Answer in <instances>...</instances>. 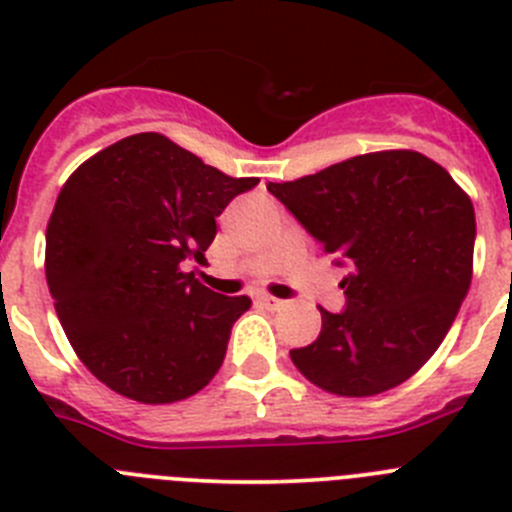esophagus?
<instances>
[{
	"instance_id": "obj_1",
	"label": "esophagus",
	"mask_w": 512,
	"mask_h": 512,
	"mask_svg": "<svg viewBox=\"0 0 512 512\" xmlns=\"http://www.w3.org/2000/svg\"><path fill=\"white\" fill-rule=\"evenodd\" d=\"M259 302L264 307H269V310H282V307H287V300H279V297H271V295H261Z\"/></svg>"
}]
</instances>
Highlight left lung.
Here are the masks:
<instances>
[{"label":"left lung","mask_w":512,"mask_h":512,"mask_svg":"<svg viewBox=\"0 0 512 512\" xmlns=\"http://www.w3.org/2000/svg\"><path fill=\"white\" fill-rule=\"evenodd\" d=\"M266 189L348 269L346 307H320V336L292 348V364L341 397H372L413 377L469 292L472 200L415 151L364 153Z\"/></svg>","instance_id":"8db88e82"}]
</instances>
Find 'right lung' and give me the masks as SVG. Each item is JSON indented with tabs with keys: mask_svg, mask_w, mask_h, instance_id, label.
Returning <instances> with one entry per match:
<instances>
[{
	"mask_svg": "<svg viewBox=\"0 0 512 512\" xmlns=\"http://www.w3.org/2000/svg\"><path fill=\"white\" fill-rule=\"evenodd\" d=\"M259 179H233L158 133L112 143L63 184L45 233V279L76 356L117 395L184 400L217 374L251 300L217 295L215 217Z\"/></svg>",
	"mask_w": 512,
	"mask_h": 512,
	"instance_id": "add662e5",
	"label": "right lung"
}]
</instances>
